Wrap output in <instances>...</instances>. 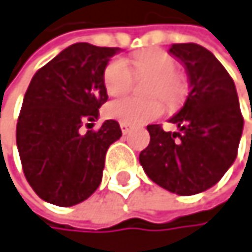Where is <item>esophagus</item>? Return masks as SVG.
Instances as JSON below:
<instances>
[{"label":"esophagus","mask_w":252,"mask_h":252,"mask_svg":"<svg viewBox=\"0 0 252 252\" xmlns=\"http://www.w3.org/2000/svg\"><path fill=\"white\" fill-rule=\"evenodd\" d=\"M119 125H121V130H122V133H124V134H127V133H128V130H130V127H131V125H130V124H127V122H121Z\"/></svg>","instance_id":"1"}]
</instances>
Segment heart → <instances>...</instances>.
Listing matches in <instances>:
<instances>
[{"instance_id":"obj_1","label":"heart","mask_w":252,"mask_h":252,"mask_svg":"<svg viewBox=\"0 0 252 252\" xmlns=\"http://www.w3.org/2000/svg\"><path fill=\"white\" fill-rule=\"evenodd\" d=\"M131 69L124 59L112 60L104 71L105 91L112 96L127 94L136 77H153L150 84V95L160 96L168 104L177 102L185 92L183 83L177 72V62L172 56L160 50L142 51L133 56ZM105 113L112 119L127 124H145L163 113V104L158 99H136L122 98L107 104Z\"/></svg>"}]
</instances>
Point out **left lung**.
Returning a JSON list of instances; mask_svg holds the SVG:
<instances>
[{
    "label": "left lung",
    "mask_w": 252,
    "mask_h": 252,
    "mask_svg": "<svg viewBox=\"0 0 252 252\" xmlns=\"http://www.w3.org/2000/svg\"><path fill=\"white\" fill-rule=\"evenodd\" d=\"M169 54L185 66L190 88L185 105L169 119L180 133L148 125L150 145L139 161L156 185L189 196L210 189L230 169L244 118L233 78L209 50L174 43Z\"/></svg>",
    "instance_id": "left-lung-1"
}]
</instances>
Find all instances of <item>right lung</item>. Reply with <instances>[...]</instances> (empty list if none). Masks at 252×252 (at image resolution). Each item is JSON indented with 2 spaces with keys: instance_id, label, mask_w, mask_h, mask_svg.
Instances as JSON below:
<instances>
[{
  "instance_id": "right-lung-1",
  "label": "right lung",
  "mask_w": 252,
  "mask_h": 252,
  "mask_svg": "<svg viewBox=\"0 0 252 252\" xmlns=\"http://www.w3.org/2000/svg\"><path fill=\"white\" fill-rule=\"evenodd\" d=\"M119 48L74 43L34 74L16 125V145L27 181L46 202L71 207L99 186L105 153L121 136L119 124L83 131L109 99L104 71Z\"/></svg>"
}]
</instances>
